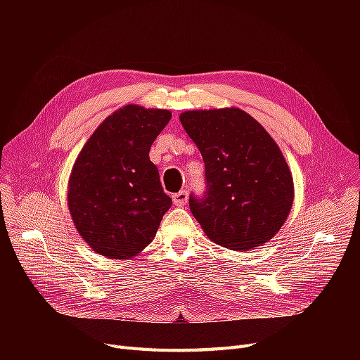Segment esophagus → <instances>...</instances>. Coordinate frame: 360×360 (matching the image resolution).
I'll return each mask as SVG.
<instances>
[{"label": "esophagus", "instance_id": "obj_1", "mask_svg": "<svg viewBox=\"0 0 360 360\" xmlns=\"http://www.w3.org/2000/svg\"><path fill=\"white\" fill-rule=\"evenodd\" d=\"M172 200H174V204H175V205L182 207V205H185V204L188 202V193H186L185 190H182V191L174 194V195H172Z\"/></svg>", "mask_w": 360, "mask_h": 360}]
</instances>
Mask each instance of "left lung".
I'll return each mask as SVG.
<instances>
[{"instance_id":"obj_1","label":"left lung","mask_w":360,"mask_h":360,"mask_svg":"<svg viewBox=\"0 0 360 360\" xmlns=\"http://www.w3.org/2000/svg\"><path fill=\"white\" fill-rule=\"evenodd\" d=\"M179 120L204 160L205 191L190 195V209L205 235L233 251L270 240L292 209L293 179L269 132L238 108Z\"/></svg>"}]
</instances>
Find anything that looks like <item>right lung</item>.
<instances>
[{
    "label": "right lung",
    "instance_id": "obj_1",
    "mask_svg": "<svg viewBox=\"0 0 360 360\" xmlns=\"http://www.w3.org/2000/svg\"><path fill=\"white\" fill-rule=\"evenodd\" d=\"M170 117L166 109L127 105L98 127L75 160L68 207L79 233L98 254L137 255L172 205L148 158Z\"/></svg>",
    "mask_w": 360,
    "mask_h": 360
}]
</instances>
